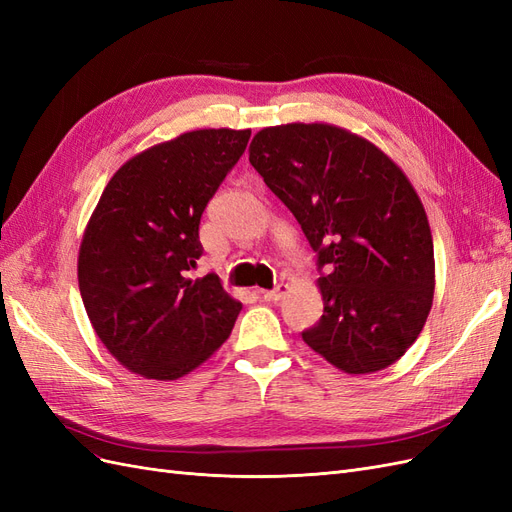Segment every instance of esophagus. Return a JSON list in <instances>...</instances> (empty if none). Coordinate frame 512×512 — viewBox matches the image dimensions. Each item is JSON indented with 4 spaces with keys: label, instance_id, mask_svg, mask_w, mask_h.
Segmentation results:
<instances>
[{
    "label": "esophagus",
    "instance_id": "obj_1",
    "mask_svg": "<svg viewBox=\"0 0 512 512\" xmlns=\"http://www.w3.org/2000/svg\"><path fill=\"white\" fill-rule=\"evenodd\" d=\"M286 290H288V286H286V284H277L273 290H260V297L265 299V301H273V303H277V301H280V299L284 297Z\"/></svg>",
    "mask_w": 512,
    "mask_h": 512
}]
</instances>
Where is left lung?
Returning <instances> with one entry per match:
<instances>
[{"label": "left lung", "mask_w": 512, "mask_h": 512, "mask_svg": "<svg viewBox=\"0 0 512 512\" xmlns=\"http://www.w3.org/2000/svg\"><path fill=\"white\" fill-rule=\"evenodd\" d=\"M250 162L318 256L324 314L303 342L346 374L393 365L423 331L436 286L427 213L408 177L329 123L260 130Z\"/></svg>", "instance_id": "8db88e82"}]
</instances>
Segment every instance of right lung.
I'll return each mask as SVG.
<instances>
[{"mask_svg":"<svg viewBox=\"0 0 512 512\" xmlns=\"http://www.w3.org/2000/svg\"><path fill=\"white\" fill-rule=\"evenodd\" d=\"M250 130H194L123 164L104 188L79 252V288L100 342L134 374L177 380L218 350L241 303L209 273L198 226Z\"/></svg>","mask_w":512,"mask_h":512,"instance_id":"1","label":"right lung"}]
</instances>
